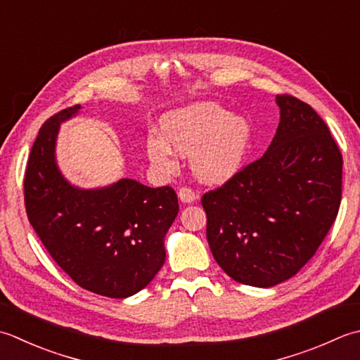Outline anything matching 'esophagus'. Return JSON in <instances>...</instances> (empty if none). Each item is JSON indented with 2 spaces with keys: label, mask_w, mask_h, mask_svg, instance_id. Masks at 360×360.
Here are the masks:
<instances>
[{
  "label": "esophagus",
  "mask_w": 360,
  "mask_h": 360,
  "mask_svg": "<svg viewBox=\"0 0 360 360\" xmlns=\"http://www.w3.org/2000/svg\"><path fill=\"white\" fill-rule=\"evenodd\" d=\"M179 200L182 202H193L196 198H198V193H195V190H192L190 187H181L179 188Z\"/></svg>",
  "instance_id": "34e87169"
}]
</instances>
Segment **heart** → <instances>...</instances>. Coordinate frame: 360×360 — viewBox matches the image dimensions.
<instances>
[{
  "label": "heart",
  "mask_w": 360,
  "mask_h": 360,
  "mask_svg": "<svg viewBox=\"0 0 360 360\" xmlns=\"http://www.w3.org/2000/svg\"><path fill=\"white\" fill-rule=\"evenodd\" d=\"M160 134L146 142L148 156L160 168L170 170L174 153L190 154L193 172L200 178L220 182L240 170L252 142V128L242 115L215 103H195L173 110L160 122Z\"/></svg>",
  "instance_id": "heart-1"
}]
</instances>
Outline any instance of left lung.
<instances>
[{"instance_id": "1", "label": "left lung", "mask_w": 360, "mask_h": 360, "mask_svg": "<svg viewBox=\"0 0 360 360\" xmlns=\"http://www.w3.org/2000/svg\"><path fill=\"white\" fill-rule=\"evenodd\" d=\"M281 122L269 150L202 195L206 236L234 281L273 287L297 274L325 240L342 201V153L321 117L276 95Z\"/></svg>"}]
</instances>
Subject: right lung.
Wrapping results in <instances>:
<instances>
[{
  "label": "right lung",
  "mask_w": 360,
  "mask_h": 360,
  "mask_svg": "<svg viewBox=\"0 0 360 360\" xmlns=\"http://www.w3.org/2000/svg\"><path fill=\"white\" fill-rule=\"evenodd\" d=\"M79 109L58 112L39 131L25 173L27 220L77 285L126 298L164 265V237L178 215V195L170 186L151 188L134 179L96 190L68 184L56 165L54 145L60 122Z\"/></svg>",
  "instance_id": "right-lung-1"
}]
</instances>
